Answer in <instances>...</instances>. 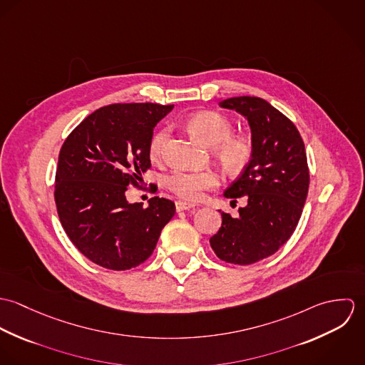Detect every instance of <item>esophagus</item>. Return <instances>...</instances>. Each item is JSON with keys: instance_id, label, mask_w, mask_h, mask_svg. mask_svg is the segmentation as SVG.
Wrapping results in <instances>:
<instances>
[{"instance_id": "obj_1", "label": "esophagus", "mask_w": 365, "mask_h": 365, "mask_svg": "<svg viewBox=\"0 0 365 365\" xmlns=\"http://www.w3.org/2000/svg\"><path fill=\"white\" fill-rule=\"evenodd\" d=\"M194 208H195V205H194V204H190V202H184V201H177V202H175V209H177V212L188 210V209Z\"/></svg>"}]
</instances>
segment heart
I'll return each instance as SVG.
<instances>
[{
  "label": "heart",
  "mask_w": 365,
  "mask_h": 365,
  "mask_svg": "<svg viewBox=\"0 0 365 365\" xmlns=\"http://www.w3.org/2000/svg\"><path fill=\"white\" fill-rule=\"evenodd\" d=\"M188 130L201 142L212 146L213 155L220 165L229 173L242 171L253 153L252 139L233 133V123L226 116L216 112L194 113L187 122ZM168 129H160L150 142V156L161 158L168 140ZM219 184V177L212 170L175 171L167 178V187L180 198L200 201L207 190Z\"/></svg>",
  "instance_id": "1"
}]
</instances>
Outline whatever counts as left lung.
Segmentation results:
<instances>
[{"mask_svg":"<svg viewBox=\"0 0 365 365\" xmlns=\"http://www.w3.org/2000/svg\"><path fill=\"white\" fill-rule=\"evenodd\" d=\"M219 105L247 119L253 153L223 192L233 200L246 195L247 205L237 217L220 212L222 226L209 243L220 260L247 265L272 256L292 236L309 188L307 152L297 126L265 100L235 97Z\"/></svg>","mask_w":365,"mask_h":365,"instance_id":"8db88e82","label":"left lung"}]
</instances>
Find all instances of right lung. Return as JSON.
<instances>
[{"label": "right lung", "mask_w": 365, "mask_h": 365, "mask_svg": "<svg viewBox=\"0 0 365 365\" xmlns=\"http://www.w3.org/2000/svg\"><path fill=\"white\" fill-rule=\"evenodd\" d=\"M174 105L113 104L88 115L64 140L56 168L54 201L61 226L88 260L115 271L148 260L173 201L153 197L129 204L126 190L150 168L153 129Z\"/></svg>", "instance_id": "1"}]
</instances>
